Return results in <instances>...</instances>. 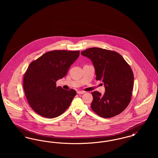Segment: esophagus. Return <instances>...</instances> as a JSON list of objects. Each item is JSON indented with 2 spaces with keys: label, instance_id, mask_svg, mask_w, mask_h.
Listing matches in <instances>:
<instances>
[{
  "label": "esophagus",
  "instance_id": "1",
  "mask_svg": "<svg viewBox=\"0 0 158 158\" xmlns=\"http://www.w3.org/2000/svg\"><path fill=\"white\" fill-rule=\"evenodd\" d=\"M85 92L84 91H81V90H79V91H77V94H79V95H82L83 94H84Z\"/></svg>",
  "mask_w": 158,
  "mask_h": 158
}]
</instances>
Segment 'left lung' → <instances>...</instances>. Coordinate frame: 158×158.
Listing matches in <instances>:
<instances>
[{
    "mask_svg": "<svg viewBox=\"0 0 158 158\" xmlns=\"http://www.w3.org/2000/svg\"><path fill=\"white\" fill-rule=\"evenodd\" d=\"M81 54L92 62L96 79L102 81L105 92L92 93V110L102 118H111L122 113L130 102L134 75L130 66L119 53L98 47L82 51Z\"/></svg>",
    "mask_w": 158,
    "mask_h": 158,
    "instance_id": "1",
    "label": "left lung"
}]
</instances>
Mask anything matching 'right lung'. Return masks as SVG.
<instances>
[{
	"instance_id": "right-lung-1",
	"label": "right lung",
	"mask_w": 158,
	"mask_h": 158,
	"mask_svg": "<svg viewBox=\"0 0 158 158\" xmlns=\"http://www.w3.org/2000/svg\"><path fill=\"white\" fill-rule=\"evenodd\" d=\"M79 51L53 50L30 64L23 77V89L32 110L43 117H59L76 95L74 89L56 86L79 56Z\"/></svg>"
}]
</instances>
